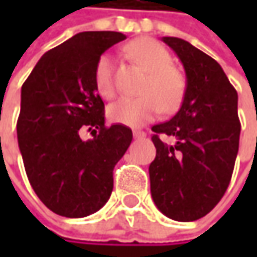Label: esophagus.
Returning <instances> with one entry per match:
<instances>
[{"mask_svg": "<svg viewBox=\"0 0 257 257\" xmlns=\"http://www.w3.org/2000/svg\"><path fill=\"white\" fill-rule=\"evenodd\" d=\"M133 136H134V139H139V140H142V139H144V137H146V133H144V132H133Z\"/></svg>", "mask_w": 257, "mask_h": 257, "instance_id": "esophagus-1", "label": "esophagus"}]
</instances>
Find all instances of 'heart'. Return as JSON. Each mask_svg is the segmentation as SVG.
Returning a JSON list of instances; mask_svg holds the SVG:
<instances>
[{
  "label": "heart",
  "instance_id": "b5f03b06",
  "mask_svg": "<svg viewBox=\"0 0 257 257\" xmlns=\"http://www.w3.org/2000/svg\"><path fill=\"white\" fill-rule=\"evenodd\" d=\"M125 53L134 63L147 71V78L140 90L142 97H123L108 105V120L117 124L139 127L156 118L163 108L174 111L182 103L186 80L172 65L167 48L153 38H137L125 45ZM114 63L108 54L100 55L94 68V85L105 100L113 98Z\"/></svg>",
  "mask_w": 257,
  "mask_h": 257
}]
</instances>
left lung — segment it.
<instances>
[{
  "label": "left lung",
  "instance_id": "8db88e82",
  "mask_svg": "<svg viewBox=\"0 0 257 257\" xmlns=\"http://www.w3.org/2000/svg\"><path fill=\"white\" fill-rule=\"evenodd\" d=\"M163 41L184 67L186 91L172 120L152 127L150 190L167 217L193 222L220 202L232 179L240 136L237 91L210 55L177 37Z\"/></svg>",
  "mask_w": 257,
  "mask_h": 257
}]
</instances>
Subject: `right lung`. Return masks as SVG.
I'll list each match as a JSON object with an SVG mask.
<instances>
[{
	"label": "right lung",
	"mask_w": 257,
	"mask_h": 257,
	"mask_svg": "<svg viewBox=\"0 0 257 257\" xmlns=\"http://www.w3.org/2000/svg\"><path fill=\"white\" fill-rule=\"evenodd\" d=\"M125 40L115 31H84L47 51L21 88L17 121L25 173L45 206L64 217L100 210L113 192V170L133 133L104 124L94 85L97 60ZM83 131L93 139L83 141Z\"/></svg>",
	"instance_id": "right-lung-1"
}]
</instances>
